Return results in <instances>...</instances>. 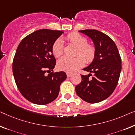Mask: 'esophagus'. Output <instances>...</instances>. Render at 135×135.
Returning a JSON list of instances; mask_svg holds the SVG:
<instances>
[{
  "label": "esophagus",
  "instance_id": "34e87169",
  "mask_svg": "<svg viewBox=\"0 0 135 135\" xmlns=\"http://www.w3.org/2000/svg\"><path fill=\"white\" fill-rule=\"evenodd\" d=\"M67 76L68 78H70V77L72 75H71V73H67Z\"/></svg>",
  "mask_w": 135,
  "mask_h": 135
}]
</instances>
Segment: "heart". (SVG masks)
Wrapping results in <instances>:
<instances>
[{"label":"heart","mask_w":135,"mask_h":135,"mask_svg":"<svg viewBox=\"0 0 135 135\" xmlns=\"http://www.w3.org/2000/svg\"><path fill=\"white\" fill-rule=\"evenodd\" d=\"M66 40L78 47L76 56L78 55H82L87 62L92 61L95 56V49L92 45L87 44L86 38L80 34L73 32L68 34L66 37ZM63 41L60 38H57L53 43L52 46L53 55L56 57H59L63 54ZM80 56L74 58L67 57H62L58 60L57 64L58 69L68 73H72L76 71L78 69L82 67L85 63L84 59Z\"/></svg>","instance_id":"b5f03b06"}]
</instances>
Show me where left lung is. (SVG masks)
Returning a JSON list of instances; mask_svg holds the SVG:
<instances>
[{
	"label": "left lung",
	"mask_w": 135,
	"mask_h": 135,
	"mask_svg": "<svg viewBox=\"0 0 135 135\" xmlns=\"http://www.w3.org/2000/svg\"><path fill=\"white\" fill-rule=\"evenodd\" d=\"M92 40L95 56L83 70L89 74L81 75V83L75 87L78 96L90 103H98L109 97L118 83L122 69V60L114 41L109 36L95 29L79 30ZM90 73L94 76L91 79Z\"/></svg>",
	"instance_id": "obj_1"
}]
</instances>
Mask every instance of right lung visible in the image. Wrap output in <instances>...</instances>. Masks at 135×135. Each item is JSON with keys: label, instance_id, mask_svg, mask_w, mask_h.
<instances>
[{"label": "right lung", "instance_id": "add662e5", "mask_svg": "<svg viewBox=\"0 0 135 135\" xmlns=\"http://www.w3.org/2000/svg\"><path fill=\"white\" fill-rule=\"evenodd\" d=\"M62 33L45 29L36 30L18 45L13 59V76L21 94L32 103L46 105L54 101L60 84L67 78L64 71L46 73L52 71L56 65L52 46Z\"/></svg>", "mask_w": 135, "mask_h": 135}]
</instances>
